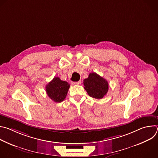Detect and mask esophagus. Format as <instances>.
Returning <instances> with one entry per match:
<instances>
[{"label":"esophagus","mask_w":158,"mask_h":158,"mask_svg":"<svg viewBox=\"0 0 158 158\" xmlns=\"http://www.w3.org/2000/svg\"><path fill=\"white\" fill-rule=\"evenodd\" d=\"M81 84V81H77V82H74V85H80Z\"/></svg>","instance_id":"34e87169"}]
</instances>
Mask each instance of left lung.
Instances as JSON below:
<instances>
[{
    "mask_svg": "<svg viewBox=\"0 0 158 158\" xmlns=\"http://www.w3.org/2000/svg\"><path fill=\"white\" fill-rule=\"evenodd\" d=\"M84 89L89 96L95 99H102L107 93V81L96 73H90L89 77L84 80Z\"/></svg>",
    "mask_w": 158,
    "mask_h": 158,
    "instance_id": "obj_1",
    "label": "left lung"
}]
</instances>
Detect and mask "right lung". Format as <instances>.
Here are the masks:
<instances>
[{"label": "right lung", "instance_id": "right-lung-1", "mask_svg": "<svg viewBox=\"0 0 158 158\" xmlns=\"http://www.w3.org/2000/svg\"><path fill=\"white\" fill-rule=\"evenodd\" d=\"M70 87L69 84L55 77L46 86V91L48 96L54 102H60L63 101L67 94Z\"/></svg>", "mask_w": 158, "mask_h": 158}]
</instances>
